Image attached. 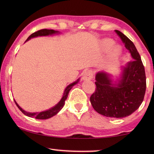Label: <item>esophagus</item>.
Here are the masks:
<instances>
[{"label":"esophagus","instance_id":"1","mask_svg":"<svg viewBox=\"0 0 154 154\" xmlns=\"http://www.w3.org/2000/svg\"><path fill=\"white\" fill-rule=\"evenodd\" d=\"M93 78V71L92 70H87L83 74L82 79L83 80H90Z\"/></svg>","mask_w":154,"mask_h":154}]
</instances>
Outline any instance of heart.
I'll list each match as a JSON object with an SVG mask.
<instances>
[{"label": "heart", "mask_w": 154, "mask_h": 154, "mask_svg": "<svg viewBox=\"0 0 154 154\" xmlns=\"http://www.w3.org/2000/svg\"><path fill=\"white\" fill-rule=\"evenodd\" d=\"M114 41L111 39H109V38H106V39L104 40L103 41V48L105 49V50H109L112 46L113 45ZM122 53V49L118 45L115 46L113 49H111V53H110V59L111 61H115L118 59L120 54Z\"/></svg>", "instance_id": "obj_1"}]
</instances>
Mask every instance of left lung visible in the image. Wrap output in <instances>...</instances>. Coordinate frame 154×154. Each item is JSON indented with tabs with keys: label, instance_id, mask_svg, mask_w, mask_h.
<instances>
[{
	"label": "left lung",
	"instance_id": "1",
	"mask_svg": "<svg viewBox=\"0 0 154 154\" xmlns=\"http://www.w3.org/2000/svg\"><path fill=\"white\" fill-rule=\"evenodd\" d=\"M115 32L133 60L124 68L118 84H113L107 74L98 72L95 91L90 96V102L98 113L122 118L134 113L141 105L146 90V76L141 58L134 43L120 31L116 30Z\"/></svg>",
	"mask_w": 154,
	"mask_h": 154
}]
</instances>
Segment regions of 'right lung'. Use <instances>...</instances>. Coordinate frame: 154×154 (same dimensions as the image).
I'll list each match as a JSON object with an SVG mask.
<instances>
[{
	"label": "right lung",
	"instance_id": "1",
	"mask_svg": "<svg viewBox=\"0 0 154 154\" xmlns=\"http://www.w3.org/2000/svg\"><path fill=\"white\" fill-rule=\"evenodd\" d=\"M57 32H58V31H56L54 30H48V29L39 30L36 31L35 32L32 33V35H30L29 36H28V38L26 41L30 39L31 38L36 37V36H47L49 35H53V34H55ZM78 81H79V79H78L77 82H75L74 83H71V84H70L69 85H68L64 90V95L62 96L61 100L60 101V102L57 104L55 106H54V107H52L51 109H49V110H47L45 111L40 112V113H28V112H26L24 110H23V109L17 105L15 101V103L16 104L17 107L19 108L20 110L22 111L25 116L30 117V118H35V119H46L50 118L52 116H55V115L58 113V112L61 110L62 108L63 107V106L64 105V103H65V100H66V98L68 97V94H69L70 90H71V88L75 84V83H77L78 82Z\"/></svg>",
	"mask_w": 154,
	"mask_h": 154
}]
</instances>
